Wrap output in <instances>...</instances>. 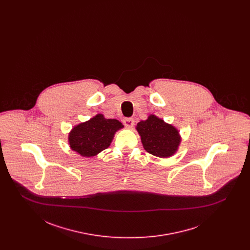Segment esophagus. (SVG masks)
I'll return each instance as SVG.
<instances>
[{
	"label": "esophagus",
	"mask_w": 250,
	"mask_h": 250,
	"mask_svg": "<svg viewBox=\"0 0 250 250\" xmlns=\"http://www.w3.org/2000/svg\"><path fill=\"white\" fill-rule=\"evenodd\" d=\"M135 121L133 119H125L124 120V125L127 127V128H132L134 125Z\"/></svg>",
	"instance_id": "esophagus-1"
}]
</instances>
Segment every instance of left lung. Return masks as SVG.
<instances>
[{"label":"left lung","mask_w":250,"mask_h":250,"mask_svg":"<svg viewBox=\"0 0 250 250\" xmlns=\"http://www.w3.org/2000/svg\"><path fill=\"white\" fill-rule=\"evenodd\" d=\"M143 148L151 155L167 158L176 154L182 142L179 130L172 125L150 114L136 125Z\"/></svg>","instance_id":"obj_1"}]
</instances>
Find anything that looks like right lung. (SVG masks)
<instances>
[{"mask_svg": "<svg viewBox=\"0 0 250 250\" xmlns=\"http://www.w3.org/2000/svg\"><path fill=\"white\" fill-rule=\"evenodd\" d=\"M124 125L116 119H107L96 114L84 123L75 125L68 133V144L72 151L83 157H92L107 149L117 131Z\"/></svg>", "mask_w": 250, "mask_h": 250, "instance_id": "obj_1", "label": "right lung"}]
</instances>
